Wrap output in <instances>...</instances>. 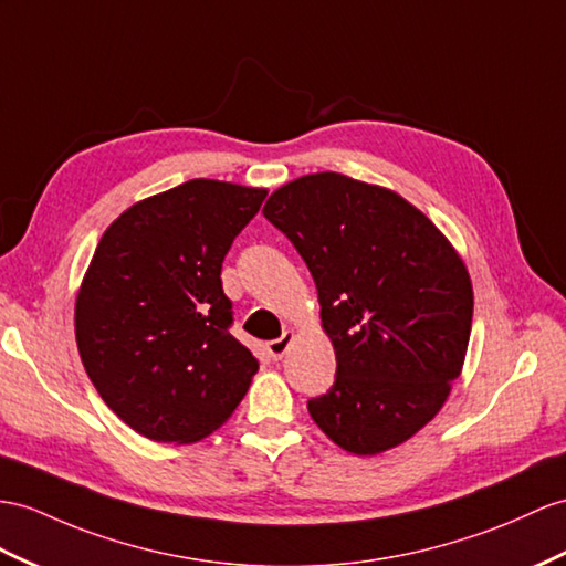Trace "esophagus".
Here are the masks:
<instances>
[{
  "instance_id": "esophagus-1",
  "label": "esophagus",
  "mask_w": 566,
  "mask_h": 566,
  "mask_svg": "<svg viewBox=\"0 0 566 566\" xmlns=\"http://www.w3.org/2000/svg\"><path fill=\"white\" fill-rule=\"evenodd\" d=\"M293 338H295L293 331H285L281 338H273V340L266 343V350H269V355L273 357V360H281V357L287 353V348H291Z\"/></svg>"
}]
</instances>
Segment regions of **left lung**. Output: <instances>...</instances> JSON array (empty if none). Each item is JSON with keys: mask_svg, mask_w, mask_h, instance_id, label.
<instances>
[{"mask_svg": "<svg viewBox=\"0 0 566 566\" xmlns=\"http://www.w3.org/2000/svg\"><path fill=\"white\" fill-rule=\"evenodd\" d=\"M264 216L312 273L336 381L307 410L357 457L403 444L461 375L473 285L439 228L396 191L340 172L275 189Z\"/></svg>", "mask_w": 566, "mask_h": 566, "instance_id": "1", "label": "left lung"}]
</instances>
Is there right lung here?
<instances>
[{
  "label": "right lung",
  "mask_w": 566,
  "mask_h": 566,
  "mask_svg": "<svg viewBox=\"0 0 566 566\" xmlns=\"http://www.w3.org/2000/svg\"><path fill=\"white\" fill-rule=\"evenodd\" d=\"M266 189L189 179L129 206L95 247L74 326L93 387L132 430L199 442L240 406L256 357L230 334L220 269Z\"/></svg>",
  "instance_id": "1"
}]
</instances>
